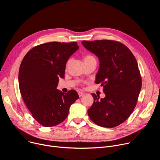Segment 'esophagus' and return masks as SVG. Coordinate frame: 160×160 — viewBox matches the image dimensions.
Here are the masks:
<instances>
[{
  "instance_id": "obj_1",
  "label": "esophagus",
  "mask_w": 160,
  "mask_h": 160,
  "mask_svg": "<svg viewBox=\"0 0 160 160\" xmlns=\"http://www.w3.org/2000/svg\"><path fill=\"white\" fill-rule=\"evenodd\" d=\"M83 92H78V96H79V97H82V96H83Z\"/></svg>"
}]
</instances>
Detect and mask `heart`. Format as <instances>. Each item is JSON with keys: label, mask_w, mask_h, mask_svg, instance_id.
Here are the masks:
<instances>
[{"label": "heart", "mask_w": 160, "mask_h": 160, "mask_svg": "<svg viewBox=\"0 0 160 160\" xmlns=\"http://www.w3.org/2000/svg\"><path fill=\"white\" fill-rule=\"evenodd\" d=\"M91 58H94L93 56H90V55H86V56H85L83 57V61H85V60L91 59ZM70 62V59L67 61V62H66V66H67L68 64H69Z\"/></svg>", "instance_id": "1"}]
</instances>
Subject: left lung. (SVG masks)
<instances>
[{"instance_id": "1", "label": "left lung", "mask_w": 160, "mask_h": 160, "mask_svg": "<svg viewBox=\"0 0 160 160\" xmlns=\"http://www.w3.org/2000/svg\"><path fill=\"white\" fill-rule=\"evenodd\" d=\"M99 58L100 67L96 83H101L106 97L92 94L94 102L88 109L90 120L99 126L117 127L133 112L142 87V78L135 58L122 43L109 40L82 42Z\"/></svg>"}]
</instances>
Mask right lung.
I'll return each mask as SVG.
<instances>
[{"instance_id":"right-lung-1","label":"right lung","mask_w":160,"mask_h":160,"mask_svg":"<svg viewBox=\"0 0 160 160\" xmlns=\"http://www.w3.org/2000/svg\"><path fill=\"white\" fill-rule=\"evenodd\" d=\"M77 42H51L29 51L20 64V92L33 118L43 127L56 126L68 117L79 96L75 90L65 94L57 89L64 77L66 62L78 49Z\"/></svg>"}]
</instances>
